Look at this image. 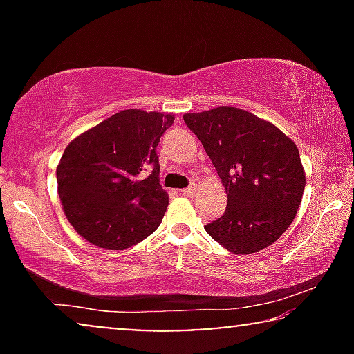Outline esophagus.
I'll list each match as a JSON object with an SVG mask.
<instances>
[{"label":"esophagus","instance_id":"34e87169","mask_svg":"<svg viewBox=\"0 0 354 354\" xmlns=\"http://www.w3.org/2000/svg\"><path fill=\"white\" fill-rule=\"evenodd\" d=\"M182 195H183V196H188V198L195 196V195H196V187L192 185V187H188V188H183Z\"/></svg>","mask_w":354,"mask_h":354}]
</instances>
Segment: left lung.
<instances>
[{
  "label": "left lung",
  "mask_w": 354,
  "mask_h": 354,
  "mask_svg": "<svg viewBox=\"0 0 354 354\" xmlns=\"http://www.w3.org/2000/svg\"><path fill=\"white\" fill-rule=\"evenodd\" d=\"M227 193L222 217L205 225L234 254L268 248L292 224L306 185L299 151L282 130L240 108L187 113Z\"/></svg>",
  "instance_id": "left-lung-1"
}]
</instances>
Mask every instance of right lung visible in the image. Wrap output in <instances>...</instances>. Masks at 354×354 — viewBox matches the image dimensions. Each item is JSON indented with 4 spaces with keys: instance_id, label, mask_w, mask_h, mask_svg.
Instances as JSON below:
<instances>
[{
    "instance_id": "obj_1",
    "label": "right lung",
    "mask_w": 354,
    "mask_h": 354,
    "mask_svg": "<svg viewBox=\"0 0 354 354\" xmlns=\"http://www.w3.org/2000/svg\"><path fill=\"white\" fill-rule=\"evenodd\" d=\"M172 114L124 109L67 145L56 167L62 211L82 239L125 250L161 224L169 195L156 147Z\"/></svg>"
}]
</instances>
